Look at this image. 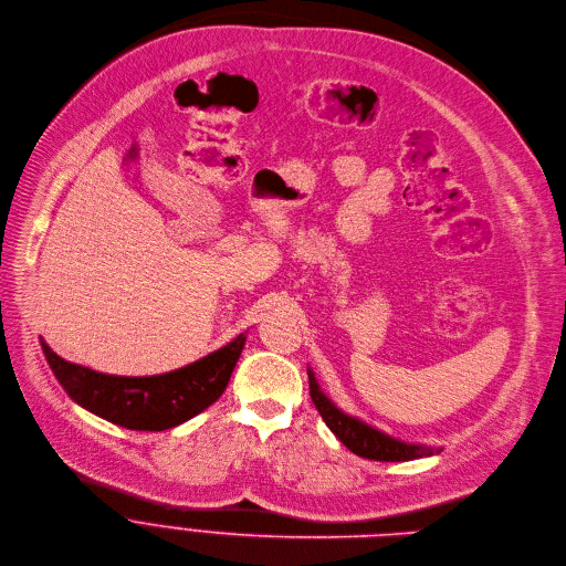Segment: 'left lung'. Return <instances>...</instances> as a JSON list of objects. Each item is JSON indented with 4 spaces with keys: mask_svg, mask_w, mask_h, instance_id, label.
<instances>
[{
    "mask_svg": "<svg viewBox=\"0 0 566 566\" xmlns=\"http://www.w3.org/2000/svg\"><path fill=\"white\" fill-rule=\"evenodd\" d=\"M306 373H310V395L318 408L321 418L352 453L368 458V460H381V462L416 460V458L440 453V449H436V447L408 444L403 440H397V438L361 422L358 418L343 413V410L336 408V403L321 390L314 373L312 370H306Z\"/></svg>",
    "mask_w": 566,
    "mask_h": 566,
    "instance_id": "1",
    "label": "left lung"
}]
</instances>
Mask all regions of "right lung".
I'll list each match as a JSON object with an SVG mask.
<instances>
[{
    "instance_id": "1",
    "label": "right lung",
    "mask_w": 566,
    "mask_h": 566,
    "mask_svg": "<svg viewBox=\"0 0 566 566\" xmlns=\"http://www.w3.org/2000/svg\"><path fill=\"white\" fill-rule=\"evenodd\" d=\"M245 334L196 364L156 377H115L61 358L44 340L42 352L65 392L90 413L133 431L174 429L212 406L239 361Z\"/></svg>"
}]
</instances>
